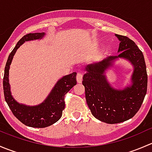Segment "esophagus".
<instances>
[{"label": "esophagus", "mask_w": 152, "mask_h": 152, "mask_svg": "<svg viewBox=\"0 0 152 152\" xmlns=\"http://www.w3.org/2000/svg\"><path fill=\"white\" fill-rule=\"evenodd\" d=\"M82 79H83V75H82V73H77V75H76V81H77L78 83H82Z\"/></svg>", "instance_id": "esophagus-1"}]
</instances>
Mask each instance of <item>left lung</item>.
<instances>
[{"label": "left lung", "mask_w": 152, "mask_h": 152, "mask_svg": "<svg viewBox=\"0 0 152 152\" xmlns=\"http://www.w3.org/2000/svg\"><path fill=\"white\" fill-rule=\"evenodd\" d=\"M120 41L118 56H109L85 67L82 84L92 115L107 124H118L132 118L141 107L147 91L146 66L141 50L126 36L115 34ZM123 58L134 67L133 84L123 90L113 88L107 82L104 71L115 59Z\"/></svg>", "instance_id": "8db88e82"}]
</instances>
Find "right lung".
I'll use <instances>...</instances> for the list:
<instances>
[{
	"mask_svg": "<svg viewBox=\"0 0 152 152\" xmlns=\"http://www.w3.org/2000/svg\"><path fill=\"white\" fill-rule=\"evenodd\" d=\"M45 33H30L24 35L11 52L4 70V93L5 100L14 115L26 126L34 128H44L52 125L60 119L65 109V95L76 85V73H70L59 79L47 99L40 104L26 106L17 102L12 97L9 83V70L13 56L18 48L26 41L42 39Z\"/></svg>",
	"mask_w": 152,
	"mask_h": 152,
	"instance_id": "add662e5",
	"label": "right lung"
}]
</instances>
